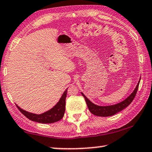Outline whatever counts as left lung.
<instances>
[{
  "label": "left lung",
  "instance_id": "1",
  "mask_svg": "<svg viewBox=\"0 0 152 152\" xmlns=\"http://www.w3.org/2000/svg\"><path fill=\"white\" fill-rule=\"evenodd\" d=\"M140 80H141V78H140L139 83H137V85L136 86L135 89L133 91L132 94H131L128 98L124 99V100L121 102L116 104L110 106H99L93 103L92 102H91L89 99L84 95L83 92H81V94H82V96L85 98L86 103H87V105L88 106V108H89V110L92 114L99 117L112 116V115H114L116 114V113L120 112L122 110H124V108H126L128 105L130 104V103L132 102V100L134 98L136 94H137Z\"/></svg>",
  "mask_w": 152,
  "mask_h": 152
}]
</instances>
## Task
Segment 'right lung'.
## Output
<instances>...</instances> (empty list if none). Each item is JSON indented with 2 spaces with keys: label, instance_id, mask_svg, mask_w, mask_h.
I'll list each match as a JSON object with an SVG mask.
<instances>
[{
  "label": "right lung",
  "instance_id": "1",
  "mask_svg": "<svg viewBox=\"0 0 152 152\" xmlns=\"http://www.w3.org/2000/svg\"><path fill=\"white\" fill-rule=\"evenodd\" d=\"M67 89H66V90L63 92L59 100L53 108L46 112L42 113V114H35V113L28 112L25 110L22 109L17 104L16 106L18 109L20 110V111L31 121L38 122V123L40 124L54 123V122L59 121L64 116L65 110V98H66L67 91Z\"/></svg>",
  "mask_w": 152,
  "mask_h": 152
}]
</instances>
